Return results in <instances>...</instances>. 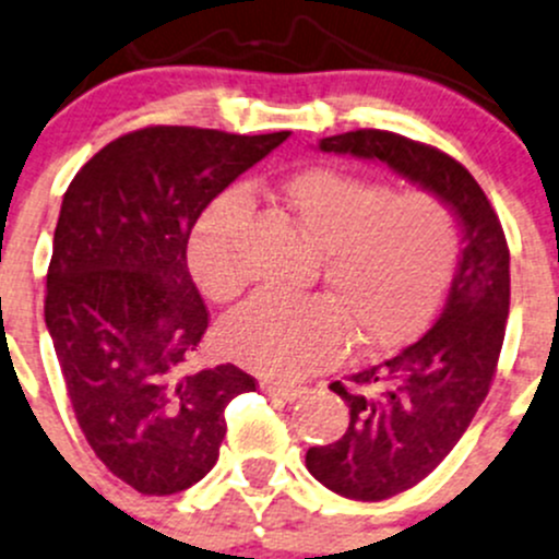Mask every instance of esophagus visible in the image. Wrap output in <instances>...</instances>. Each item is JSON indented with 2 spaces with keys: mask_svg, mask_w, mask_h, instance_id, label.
Returning <instances> with one entry per match:
<instances>
[{
  "mask_svg": "<svg viewBox=\"0 0 559 559\" xmlns=\"http://www.w3.org/2000/svg\"><path fill=\"white\" fill-rule=\"evenodd\" d=\"M262 393H267V396L273 399H284V402H295L305 393L302 385H295V383H275V380H262L260 383Z\"/></svg>",
  "mask_w": 559,
  "mask_h": 559,
  "instance_id": "34e87169",
  "label": "esophagus"
}]
</instances>
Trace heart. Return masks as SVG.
Segmentation results:
<instances>
[{
    "label": "heart",
    "instance_id": "obj_1",
    "mask_svg": "<svg viewBox=\"0 0 559 559\" xmlns=\"http://www.w3.org/2000/svg\"><path fill=\"white\" fill-rule=\"evenodd\" d=\"M278 201L321 249L325 297L260 295L227 319V356L254 372L292 380L358 348H391L420 332L450 284L457 227L431 192H393L364 176L310 168L281 181ZM249 201L240 190L216 198L190 238L192 278L214 302L243 292L240 235Z\"/></svg>",
    "mask_w": 559,
    "mask_h": 559
}]
</instances>
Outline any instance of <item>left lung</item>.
I'll return each mask as SVG.
<instances>
[{"instance_id":"1","label":"left lung","mask_w":559,"mask_h":559,"mask_svg":"<svg viewBox=\"0 0 559 559\" xmlns=\"http://www.w3.org/2000/svg\"><path fill=\"white\" fill-rule=\"evenodd\" d=\"M319 150L385 163L448 203L463 233L437 324L396 356L358 369L348 385H329L348 402V428L305 455L308 472L337 496L385 501L448 457L490 391L509 319V246L477 179L444 152L372 128L321 139Z\"/></svg>"}]
</instances>
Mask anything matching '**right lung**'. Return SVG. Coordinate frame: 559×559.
<instances>
[{"label": "right lung", "instance_id": "1", "mask_svg": "<svg viewBox=\"0 0 559 559\" xmlns=\"http://www.w3.org/2000/svg\"><path fill=\"white\" fill-rule=\"evenodd\" d=\"M286 139L141 128L96 152L63 195L45 324L87 444L144 496L201 481L225 407L257 388L235 364L185 372L209 329L187 240L205 205Z\"/></svg>", "mask_w": 559, "mask_h": 559}]
</instances>
